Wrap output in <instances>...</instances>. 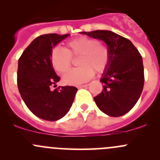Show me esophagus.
Masks as SVG:
<instances>
[{"instance_id":"obj_1","label":"esophagus","mask_w":160,"mask_h":160,"mask_svg":"<svg viewBox=\"0 0 160 160\" xmlns=\"http://www.w3.org/2000/svg\"><path fill=\"white\" fill-rule=\"evenodd\" d=\"M88 85H89V84H88V83H87V84H83V85H79V86H77V88H86V87H88Z\"/></svg>"}]
</instances>
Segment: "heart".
Segmentation results:
<instances>
[{
	"instance_id": "obj_1",
	"label": "heart",
	"mask_w": 160,
	"mask_h": 160,
	"mask_svg": "<svg viewBox=\"0 0 160 160\" xmlns=\"http://www.w3.org/2000/svg\"><path fill=\"white\" fill-rule=\"evenodd\" d=\"M80 67L70 70L63 77L65 83L78 85L88 81L94 71L102 73L109 67L111 53L108 47L96 38L81 36L68 42L65 49L56 47L50 53V62L57 72L64 74L72 66V58H78Z\"/></svg>"
}]
</instances>
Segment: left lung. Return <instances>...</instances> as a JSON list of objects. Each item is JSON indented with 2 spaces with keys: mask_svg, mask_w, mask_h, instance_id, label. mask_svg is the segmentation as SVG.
Listing matches in <instances>:
<instances>
[{
  "mask_svg": "<svg viewBox=\"0 0 160 160\" xmlns=\"http://www.w3.org/2000/svg\"><path fill=\"white\" fill-rule=\"evenodd\" d=\"M81 33L104 41L110 50L108 68L103 73V90L94 97L98 108L111 117L128 112L140 98L144 86V67L139 52L130 40L107 30Z\"/></svg>",
  "mask_w": 160,
  "mask_h": 160,
  "instance_id": "8db88e82",
  "label": "left lung"
}]
</instances>
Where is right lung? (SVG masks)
I'll return each instance as SVG.
<instances>
[{"instance_id":"add662e5","label":"right lung","mask_w":160,"mask_h":160,"mask_svg":"<svg viewBox=\"0 0 160 160\" xmlns=\"http://www.w3.org/2000/svg\"><path fill=\"white\" fill-rule=\"evenodd\" d=\"M69 34H46L37 37L18 59L17 83L19 93L28 108L43 120L54 122L70 111L77 88L61 87L51 90L59 81L50 62V53Z\"/></svg>"}]
</instances>
